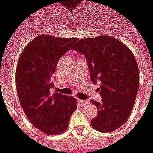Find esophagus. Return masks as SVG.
Masks as SVG:
<instances>
[{
    "label": "esophagus",
    "instance_id": "34e87169",
    "mask_svg": "<svg viewBox=\"0 0 153 153\" xmlns=\"http://www.w3.org/2000/svg\"><path fill=\"white\" fill-rule=\"evenodd\" d=\"M78 102L81 103V104H85V103H88V101H86V100H82V99H79Z\"/></svg>",
    "mask_w": 153,
    "mask_h": 153
}]
</instances>
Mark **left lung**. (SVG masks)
Instances as JSON below:
<instances>
[{
	"instance_id": "8db88e82",
	"label": "left lung",
	"mask_w": 153,
	"mask_h": 153,
	"mask_svg": "<svg viewBox=\"0 0 153 153\" xmlns=\"http://www.w3.org/2000/svg\"><path fill=\"white\" fill-rule=\"evenodd\" d=\"M71 50L83 55L91 81L100 83L98 90L102 102L91 100L98 108L92 126L100 132L117 130L130 116L139 88L135 56L125 44L110 36L81 39Z\"/></svg>"
}]
</instances>
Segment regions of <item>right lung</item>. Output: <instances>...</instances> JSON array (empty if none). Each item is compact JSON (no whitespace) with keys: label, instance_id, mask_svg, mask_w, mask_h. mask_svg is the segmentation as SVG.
I'll return each instance as SVG.
<instances>
[{"label":"right lung","instance_id":"right-lung-1","mask_svg":"<svg viewBox=\"0 0 153 153\" xmlns=\"http://www.w3.org/2000/svg\"><path fill=\"white\" fill-rule=\"evenodd\" d=\"M76 40L38 36L22 50L17 62L16 86L22 108L33 126L48 135L65 131L76 109L74 98L50 92L58 61Z\"/></svg>","mask_w":153,"mask_h":153}]
</instances>
